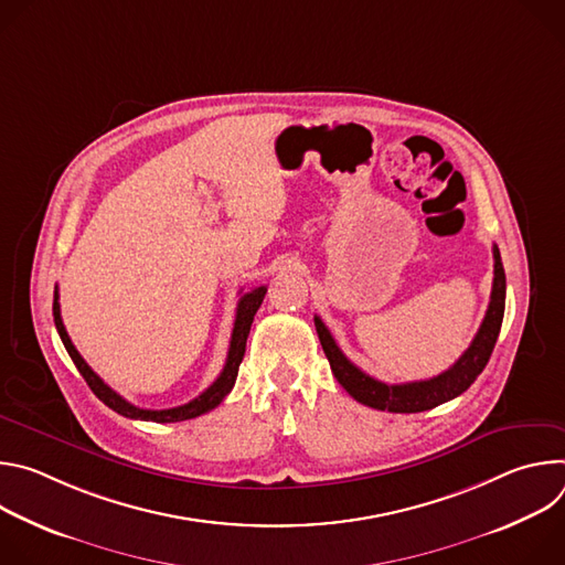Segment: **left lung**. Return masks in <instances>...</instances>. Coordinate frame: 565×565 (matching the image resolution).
Wrapping results in <instances>:
<instances>
[{
    "label": "left lung",
    "mask_w": 565,
    "mask_h": 565,
    "mask_svg": "<svg viewBox=\"0 0 565 565\" xmlns=\"http://www.w3.org/2000/svg\"><path fill=\"white\" fill-rule=\"evenodd\" d=\"M503 312H505V270L501 262V253L494 246V284L490 295V306L486 312V319L471 340L469 349L456 360L454 366L443 371L436 377L407 382V384H386L371 375H366L362 369H358L335 344L331 331L324 327L315 315V329L324 349L331 371L338 377V382L349 391L351 397H355L362 405L380 412L391 414H418L434 409L447 399L458 397L462 391H467L473 380L482 373L486 364L490 362V355L494 351V344L501 333L503 324Z\"/></svg>",
    "instance_id": "1"
}]
</instances>
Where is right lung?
Returning a JSON list of instances; mask_svg holds the SVG:
<instances>
[{"instance_id": "obj_1", "label": "right lung", "mask_w": 565, "mask_h": 565, "mask_svg": "<svg viewBox=\"0 0 565 565\" xmlns=\"http://www.w3.org/2000/svg\"><path fill=\"white\" fill-rule=\"evenodd\" d=\"M266 286H259L250 292H246L244 297L238 299L236 306V319H234V329H232V338H230V349H227V360L225 366L221 371V375L194 399H190L188 405L174 407V409H140L131 402H127L122 395H118L111 386H107L96 373L94 369L83 360V355L77 353V349L73 347L64 324H62V317H60V303H57V290H55V299H53V319H55V329L60 333V340L66 349V353L71 355L73 364L77 366L79 375H83L89 384V388L105 402L109 409H114L116 414L131 418V420H151V423H181V420H190V418H199L207 412H212L214 407H218L223 397L232 391L234 382H236V373H238V364L244 360L246 353V342L250 335V327H253V319L266 297Z\"/></svg>"}]
</instances>
